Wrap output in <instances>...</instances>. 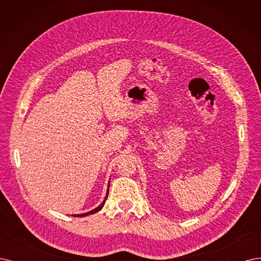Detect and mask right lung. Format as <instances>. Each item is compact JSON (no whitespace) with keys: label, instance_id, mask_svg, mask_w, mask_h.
Wrapping results in <instances>:
<instances>
[{"label":"right lung","instance_id":"1","mask_svg":"<svg viewBox=\"0 0 261 261\" xmlns=\"http://www.w3.org/2000/svg\"><path fill=\"white\" fill-rule=\"evenodd\" d=\"M108 193H109V186H108V191H107V195H106V198L105 199H103V201L101 202V204H99L97 207H95L94 210H92V211H89V212H87V213H82V214H76V215H72V216H78V217H83V216H88V215H91V214H94V213H96V212H98V211H100L101 209H102V206H103V204H105V202H106V200H107V197H108Z\"/></svg>","mask_w":261,"mask_h":261}]
</instances>
